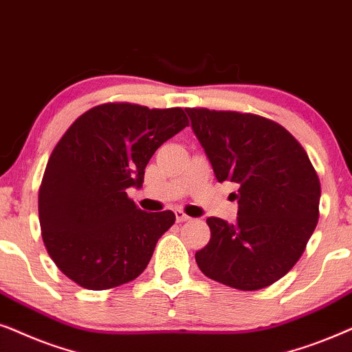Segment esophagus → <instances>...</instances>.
Masks as SVG:
<instances>
[{
	"label": "esophagus",
	"mask_w": 352,
	"mask_h": 352,
	"mask_svg": "<svg viewBox=\"0 0 352 352\" xmlns=\"http://www.w3.org/2000/svg\"><path fill=\"white\" fill-rule=\"evenodd\" d=\"M175 219H177V222H186V220H190L191 217H190V215H186L184 210L177 209L175 210Z\"/></svg>",
	"instance_id": "esophagus-1"
}]
</instances>
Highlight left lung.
<instances>
[{"mask_svg": "<svg viewBox=\"0 0 352 352\" xmlns=\"http://www.w3.org/2000/svg\"><path fill=\"white\" fill-rule=\"evenodd\" d=\"M215 179L238 191L233 223L209 217L210 240L196 252L206 277L254 292L287 275L316 230L320 182L307 153L277 122L235 111L185 109Z\"/></svg>", "mask_w": 352, "mask_h": 352, "instance_id": "left-lung-1", "label": "left lung"}]
</instances>
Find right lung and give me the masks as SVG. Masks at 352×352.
Listing matches in <instances>:
<instances>
[{
  "label": "right lung",
  "mask_w": 352,
  "mask_h": 352,
  "mask_svg": "<svg viewBox=\"0 0 352 352\" xmlns=\"http://www.w3.org/2000/svg\"><path fill=\"white\" fill-rule=\"evenodd\" d=\"M186 125L182 107L106 102L67 129L38 191L41 236L65 277L100 292L132 282L146 269L175 214L144 212L127 190L143 185L156 149Z\"/></svg>",
  "instance_id": "1"
}]
</instances>
